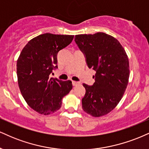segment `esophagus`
Listing matches in <instances>:
<instances>
[{"label":"esophagus","instance_id":"esophagus-1","mask_svg":"<svg viewBox=\"0 0 149 149\" xmlns=\"http://www.w3.org/2000/svg\"><path fill=\"white\" fill-rule=\"evenodd\" d=\"M78 84H79V82L78 81H72V85L73 86H77Z\"/></svg>","mask_w":149,"mask_h":149}]
</instances>
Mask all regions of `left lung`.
<instances>
[{"instance_id":"8db88e82","label":"left lung","mask_w":149,"mask_h":149,"mask_svg":"<svg viewBox=\"0 0 149 149\" xmlns=\"http://www.w3.org/2000/svg\"><path fill=\"white\" fill-rule=\"evenodd\" d=\"M74 41L88 67L96 72L93 85L83 84L82 109L93 117L104 116L116 107L125 91L130 77L128 57L118 40L104 33L77 35Z\"/></svg>"}]
</instances>
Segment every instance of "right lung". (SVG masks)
I'll return each mask as SVG.
<instances>
[{
	"instance_id": "obj_1",
	"label": "right lung",
	"mask_w": 149,
	"mask_h": 149,
	"mask_svg": "<svg viewBox=\"0 0 149 149\" xmlns=\"http://www.w3.org/2000/svg\"><path fill=\"white\" fill-rule=\"evenodd\" d=\"M74 36L45 33L24 47L17 63L18 84L29 107L41 114L61 108L62 98L72 88V81L49 78L57 66L58 52L72 42Z\"/></svg>"
}]
</instances>
